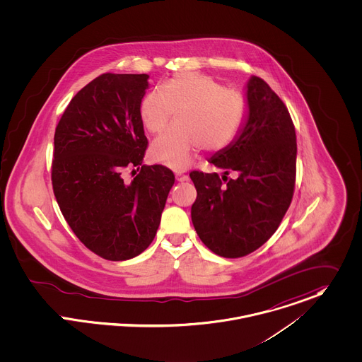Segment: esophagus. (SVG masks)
<instances>
[{
    "label": "esophagus",
    "mask_w": 362,
    "mask_h": 362,
    "mask_svg": "<svg viewBox=\"0 0 362 362\" xmlns=\"http://www.w3.org/2000/svg\"><path fill=\"white\" fill-rule=\"evenodd\" d=\"M176 180L177 182H186V180H189V176L185 175L183 172H180V170H176Z\"/></svg>",
    "instance_id": "obj_1"
}]
</instances>
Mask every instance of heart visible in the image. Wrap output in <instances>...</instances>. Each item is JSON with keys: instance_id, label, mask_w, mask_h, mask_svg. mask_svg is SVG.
<instances>
[{"instance_id": "b5f03b06", "label": "heart", "mask_w": 362, "mask_h": 362, "mask_svg": "<svg viewBox=\"0 0 362 362\" xmlns=\"http://www.w3.org/2000/svg\"><path fill=\"white\" fill-rule=\"evenodd\" d=\"M173 111H177V124L154 140L150 154L177 169L187 166L200 147L206 151L228 147L244 121L240 95L200 74L162 83L161 90L147 91L140 104L141 122L154 134L163 132Z\"/></svg>"}]
</instances>
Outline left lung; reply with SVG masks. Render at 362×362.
Masks as SVG:
<instances>
[{"label": "left lung", "mask_w": 362, "mask_h": 362, "mask_svg": "<svg viewBox=\"0 0 362 362\" xmlns=\"http://www.w3.org/2000/svg\"><path fill=\"white\" fill-rule=\"evenodd\" d=\"M247 104L239 136L209 160L223 170L222 179L216 172H190L197 190L194 229L212 252L225 258H240L269 240L296 185V130L286 105L258 76L247 83ZM229 173L235 177L228 178Z\"/></svg>", "instance_id": "8db88e82"}]
</instances>
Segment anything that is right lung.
<instances>
[{"mask_svg":"<svg viewBox=\"0 0 362 362\" xmlns=\"http://www.w3.org/2000/svg\"><path fill=\"white\" fill-rule=\"evenodd\" d=\"M148 78L100 75L71 100L55 129L51 180L59 209L78 239L110 261L151 244L175 183L166 166L143 165L148 140L140 104ZM126 167L139 170L130 184L121 176Z\"/></svg>","mask_w":362,"mask_h":362,"instance_id":"1","label":"right lung"}]
</instances>
